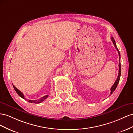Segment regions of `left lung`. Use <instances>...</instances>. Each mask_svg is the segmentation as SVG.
<instances>
[{
    "mask_svg": "<svg viewBox=\"0 0 133 133\" xmlns=\"http://www.w3.org/2000/svg\"><path fill=\"white\" fill-rule=\"evenodd\" d=\"M111 41H112V43H113V44H114V46H115V48H116V50H117V52H118V54H119V61H120V62H119V74H118V76H117V79H116V80L115 81V83H114V85H112V86L111 87V92H110V95H111L112 93H113V92L114 91H115V90L116 89V87H117V85H118V83H119V80H120V75H121V63H120V52H119V50H118V48H117V46H116V43H115V40H114V38L112 37H111Z\"/></svg>",
    "mask_w": 133,
    "mask_h": 133,
    "instance_id": "obj_1",
    "label": "left lung"
}]
</instances>
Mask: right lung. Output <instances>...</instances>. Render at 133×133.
<instances>
[{
  "label": "right lung",
  "mask_w": 133,
  "mask_h": 133,
  "mask_svg": "<svg viewBox=\"0 0 133 133\" xmlns=\"http://www.w3.org/2000/svg\"><path fill=\"white\" fill-rule=\"evenodd\" d=\"M13 88H14V89L15 91H16V92L18 94V95L20 97H21L22 98H23V99H25V97H24V96L23 94V93L21 91H19V90L18 89H17V88H16V87H15L13 85ZM48 95H47L44 96H43L42 97H41V98H39V99H38V100H28V101L29 102H31V103L38 104V103H41V102H42V101H43L44 100L46 99V98L48 97Z\"/></svg>",
  "instance_id": "right-lung-1"
}]
</instances>
